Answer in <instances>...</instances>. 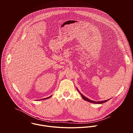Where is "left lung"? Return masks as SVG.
I'll list each match as a JSON object with an SVG mask.
<instances>
[{
  "instance_id": "8db88e82",
  "label": "left lung",
  "mask_w": 133,
  "mask_h": 133,
  "mask_svg": "<svg viewBox=\"0 0 133 133\" xmlns=\"http://www.w3.org/2000/svg\"><path fill=\"white\" fill-rule=\"evenodd\" d=\"M77 90H78V91L79 92V93L81 94V96L82 97V98H83V99H84L85 101H87V102H90V103H94V104H103V103H105V102H107L108 101H109V99H107V100H105V101H98V102H96V101H92V100H90V99H89V98H87L86 97H85V96H84L79 91V90L77 88Z\"/></svg>"
}]
</instances>
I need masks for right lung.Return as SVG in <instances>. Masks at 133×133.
Instances as JSON below:
<instances>
[{
	"instance_id": "add662e5",
	"label": "right lung",
	"mask_w": 133,
	"mask_h": 133,
	"mask_svg": "<svg viewBox=\"0 0 133 133\" xmlns=\"http://www.w3.org/2000/svg\"><path fill=\"white\" fill-rule=\"evenodd\" d=\"M52 96V95H51ZM51 96H49V97H47V98H44V99H42L43 100V99H48V98H50L51 97ZM42 99H41V100H42ZM37 101H39V100H37Z\"/></svg>"
}]
</instances>
